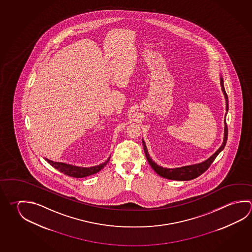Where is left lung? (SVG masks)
<instances>
[{
    "instance_id": "8db88e82",
    "label": "left lung",
    "mask_w": 252,
    "mask_h": 252,
    "mask_svg": "<svg viewBox=\"0 0 252 252\" xmlns=\"http://www.w3.org/2000/svg\"><path fill=\"white\" fill-rule=\"evenodd\" d=\"M220 84L221 89H222V92L225 95V118L226 117V113L228 111V96L225 93V88H224V81H223V78L220 77ZM224 141L222 145L220 147V149L217 150L214 154L212 155L211 158H209L207 160L203 161L202 163H195V164H192V165H187V166H182V167L178 168H163L162 166H159L158 164L155 163L152 158H150V154L147 150L146 147L145 141L142 140V145H143V149H144V152H145L146 158L148 162L150 164V166L153 168L155 172L158 174L159 176L163 177L168 180H174V181H190L195 179L197 177L200 176L202 173L205 172L208 168L210 167V165L212 164V162L214 161V159L216 158L217 156L220 153L222 150H224L225 148V143L227 141V134H228V129H227V126H226V122L225 120V131H224Z\"/></svg>"
}]
</instances>
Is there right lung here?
<instances>
[{
  "label": "right lung",
  "instance_id": "1",
  "mask_svg": "<svg viewBox=\"0 0 252 252\" xmlns=\"http://www.w3.org/2000/svg\"><path fill=\"white\" fill-rule=\"evenodd\" d=\"M111 158L107 159L104 163H101L96 166H92V167H80V166H76V165H71V164H67V163H60V162H53L48 158H45V160L48 163L52 165L54 168L58 169L59 172H63L67 176L73 177V178H84V177L89 176L94 174L96 172L101 171L102 168L106 165L109 160Z\"/></svg>",
  "mask_w": 252,
  "mask_h": 252
}]
</instances>
